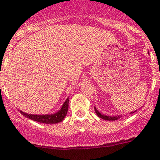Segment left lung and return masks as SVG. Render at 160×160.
<instances>
[{
    "label": "left lung",
    "mask_w": 160,
    "mask_h": 160,
    "mask_svg": "<svg viewBox=\"0 0 160 160\" xmlns=\"http://www.w3.org/2000/svg\"><path fill=\"white\" fill-rule=\"evenodd\" d=\"M94 109H95V112L97 113V115L98 116V117H100V118H102V119L103 120H105V121H116V120H118L120 119L121 117H122V115H117V116H106V115H104V114H102L99 111H98V109H96V107H94ZM137 110H135L133 111V112H130V114L132 113H134V112H137Z\"/></svg>",
    "instance_id": "8db88e82"
}]
</instances>
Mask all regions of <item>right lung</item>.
<instances>
[{"instance_id": "obj_1", "label": "right lung", "mask_w": 160, "mask_h": 160, "mask_svg": "<svg viewBox=\"0 0 160 160\" xmlns=\"http://www.w3.org/2000/svg\"><path fill=\"white\" fill-rule=\"evenodd\" d=\"M68 104L69 98L62 105V108L60 109L58 112L54 114H45V115H34V114H28L20 111V113L26 117L27 118L32 120V121H37L39 123H44V124H57L63 121L65 117L67 116V111H68Z\"/></svg>"}]
</instances>
